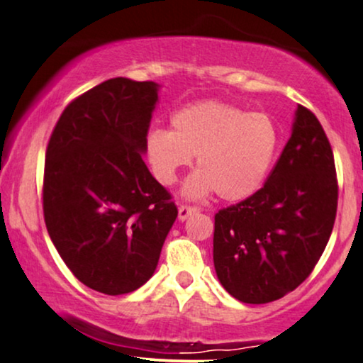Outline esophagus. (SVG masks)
Instances as JSON below:
<instances>
[{
    "label": "esophagus",
    "mask_w": 363,
    "mask_h": 363,
    "mask_svg": "<svg viewBox=\"0 0 363 363\" xmlns=\"http://www.w3.org/2000/svg\"><path fill=\"white\" fill-rule=\"evenodd\" d=\"M195 211H199V208H195V206L182 205L180 208H178V220H180V222H185L188 216H190L191 213H195Z\"/></svg>",
    "instance_id": "obj_1"
}]
</instances>
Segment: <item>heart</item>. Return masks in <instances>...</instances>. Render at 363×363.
<instances>
[{"label":"heart","instance_id":"1","mask_svg":"<svg viewBox=\"0 0 363 363\" xmlns=\"http://www.w3.org/2000/svg\"><path fill=\"white\" fill-rule=\"evenodd\" d=\"M172 130L153 128L145 138V155L153 177L164 186L196 157L199 170L183 185L188 199L218 193L242 201L260 190L280 147V130L267 113H250L223 101L182 106L170 118Z\"/></svg>","mask_w":363,"mask_h":363}]
</instances>
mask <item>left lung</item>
Here are the masks:
<instances>
[{"label":"left lung","mask_w":363,"mask_h":363,"mask_svg":"<svg viewBox=\"0 0 363 363\" xmlns=\"http://www.w3.org/2000/svg\"><path fill=\"white\" fill-rule=\"evenodd\" d=\"M337 200L330 143L317 116L298 105L265 185L215 215L213 263L223 289L255 305L295 290L325 250Z\"/></svg>","instance_id":"obj_1"}]
</instances>
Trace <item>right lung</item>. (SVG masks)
Returning a JSON list of instances; mask_svg holds the SVG:
<instances>
[{
  "label": "right lung",
  "mask_w": 363,
  "mask_h": 363,
  "mask_svg": "<svg viewBox=\"0 0 363 363\" xmlns=\"http://www.w3.org/2000/svg\"><path fill=\"white\" fill-rule=\"evenodd\" d=\"M160 84L111 78L61 113L46 150L43 211L73 275L105 295L147 284L178 210L143 162Z\"/></svg>",
  "instance_id": "obj_1"
}]
</instances>
